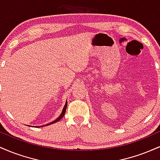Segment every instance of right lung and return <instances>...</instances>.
Here are the masks:
<instances>
[{"instance_id":"1","label":"right lung","mask_w":160,"mask_h":160,"mask_svg":"<svg viewBox=\"0 0 160 160\" xmlns=\"http://www.w3.org/2000/svg\"><path fill=\"white\" fill-rule=\"evenodd\" d=\"M67 105H68V102L67 101H66V102H65V106H64V108H63V109H62V113H61V114L59 115V117H58V118L57 119H56V120H53L52 122H49V123H47V124H46V125H43V126H35L36 128H38V127H42V126H49V125H50V124H52V123H55V122H58V121H59L60 120H61V119L62 118V117H64V115H65V111H66V109H67Z\"/></svg>"}]
</instances>
